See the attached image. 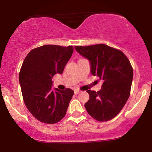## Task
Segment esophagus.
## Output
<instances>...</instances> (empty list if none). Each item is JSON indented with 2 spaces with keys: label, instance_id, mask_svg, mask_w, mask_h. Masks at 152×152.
Wrapping results in <instances>:
<instances>
[{
  "label": "esophagus",
  "instance_id": "34e87169",
  "mask_svg": "<svg viewBox=\"0 0 152 152\" xmlns=\"http://www.w3.org/2000/svg\"><path fill=\"white\" fill-rule=\"evenodd\" d=\"M80 92H81V91H79V90H78V89H76V90H75V91H74V94H76H76H79V93H80Z\"/></svg>",
  "mask_w": 152,
  "mask_h": 152
}]
</instances>
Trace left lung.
Returning <instances> with one entry per match:
<instances>
[{
	"instance_id": "left-lung-1",
	"label": "left lung",
	"mask_w": 152,
	"mask_h": 152,
	"mask_svg": "<svg viewBox=\"0 0 152 152\" xmlns=\"http://www.w3.org/2000/svg\"><path fill=\"white\" fill-rule=\"evenodd\" d=\"M91 63V72L103 81L99 91L87 90L89 100L85 104L87 112L99 121L114 118L130 96L133 68L121 50L105 44L75 46Z\"/></svg>"
}]
</instances>
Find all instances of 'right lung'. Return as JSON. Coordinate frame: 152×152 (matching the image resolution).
Listing matches in <instances>:
<instances>
[{"label": "right lung", "mask_w": 152, "mask_h": 152, "mask_svg": "<svg viewBox=\"0 0 152 152\" xmlns=\"http://www.w3.org/2000/svg\"><path fill=\"white\" fill-rule=\"evenodd\" d=\"M74 47L44 45L28 53L19 73L23 99L28 110L44 124H56L65 116L74 92L51 89L52 78L62 74Z\"/></svg>", "instance_id": "right-lung-1"}]
</instances>
